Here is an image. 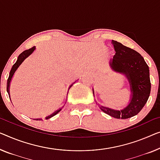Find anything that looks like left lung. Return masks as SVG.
<instances>
[{
	"mask_svg": "<svg viewBox=\"0 0 160 160\" xmlns=\"http://www.w3.org/2000/svg\"><path fill=\"white\" fill-rule=\"evenodd\" d=\"M116 51L110 60L111 68L116 72L123 74L130 85L129 103L121 110H115L100 106L102 111L116 118L126 119L138 114L145 106L151 91L149 67L139 52L112 40ZM94 94V90H92Z\"/></svg>",
	"mask_w": 160,
	"mask_h": 160,
	"instance_id": "obj_1",
	"label": "left lung"
}]
</instances>
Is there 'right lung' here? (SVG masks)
Returning a JSON list of instances; mask_svg holds the SVG:
<instances>
[{"label": "right lung", "instance_id": "right-lung-1", "mask_svg": "<svg viewBox=\"0 0 160 160\" xmlns=\"http://www.w3.org/2000/svg\"><path fill=\"white\" fill-rule=\"evenodd\" d=\"M35 49H36V47H32V48H30L28 49L25 50V51H23L22 53H21L20 54H19L17 60H16V63L14 64L13 67H12L11 70L10 71V73H9V77L8 78V81H7V92H8V95H10V92H9V88H10V83H11L12 78H13V76L14 75V73H15L16 70H17V69L18 68V67L21 65V64L25 60V59L27 58V57L29 55H31V54L33 53V52H34ZM75 82H76V81H75ZM75 82H74L71 85L70 87H69V90H70V88L72 86V85ZM68 91H69V90H68ZM9 98H10V97H9ZM62 108H59V109H57V110H56L55 111L53 112V113H52V114H50L49 116H47V117L45 118V119H49L50 118H52V116H55L56 114L58 113L59 112L62 110ZM34 120L40 121V120H42V118H35V119H34Z\"/></svg>", "mask_w": 160, "mask_h": 160}]
</instances>
